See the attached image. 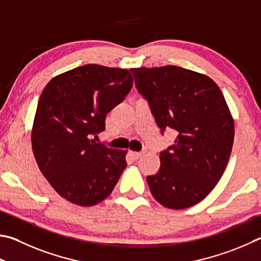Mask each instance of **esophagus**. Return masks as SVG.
<instances>
[{"instance_id":"esophagus-1","label":"esophagus","mask_w":261,"mask_h":261,"mask_svg":"<svg viewBox=\"0 0 261 261\" xmlns=\"http://www.w3.org/2000/svg\"><path fill=\"white\" fill-rule=\"evenodd\" d=\"M145 154V150H140V151H130V155L134 158L135 160H138L140 159L141 156Z\"/></svg>"}]
</instances>
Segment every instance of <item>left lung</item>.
Listing matches in <instances>:
<instances>
[{
    "label": "left lung",
    "instance_id": "8db88e82",
    "mask_svg": "<svg viewBox=\"0 0 261 261\" xmlns=\"http://www.w3.org/2000/svg\"><path fill=\"white\" fill-rule=\"evenodd\" d=\"M161 134L172 129L174 144L160 153L161 168L148 176L151 195L170 209H186L209 195L228 163L234 121L219 87L177 66L131 68Z\"/></svg>",
    "mask_w": 261,
    "mask_h": 261
}]
</instances>
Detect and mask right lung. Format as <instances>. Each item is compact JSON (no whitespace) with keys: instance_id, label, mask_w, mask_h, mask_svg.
<instances>
[{"instance_id":"add662e5","label":"right lung","mask_w":261,"mask_h":261,"mask_svg":"<svg viewBox=\"0 0 261 261\" xmlns=\"http://www.w3.org/2000/svg\"><path fill=\"white\" fill-rule=\"evenodd\" d=\"M134 84L127 69L84 65L45 85L37 102L32 147L37 165L61 197L77 205L98 204L114 189L126 167L125 150L92 137L124 100Z\"/></svg>"}]
</instances>
